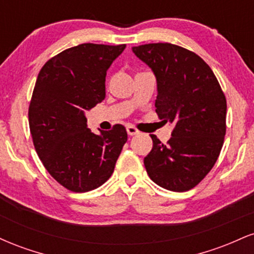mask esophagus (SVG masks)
I'll return each instance as SVG.
<instances>
[{
    "instance_id": "obj_1",
    "label": "esophagus",
    "mask_w": 254,
    "mask_h": 254,
    "mask_svg": "<svg viewBox=\"0 0 254 254\" xmlns=\"http://www.w3.org/2000/svg\"><path fill=\"white\" fill-rule=\"evenodd\" d=\"M127 135L129 136H135V135H138L139 131L136 129L135 127H132V125H129V127H127Z\"/></svg>"
}]
</instances>
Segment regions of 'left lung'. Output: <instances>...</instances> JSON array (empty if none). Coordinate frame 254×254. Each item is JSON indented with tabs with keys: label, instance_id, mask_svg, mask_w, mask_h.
Returning a JSON list of instances; mask_svg holds the SVG:
<instances>
[{
	"label": "left lung",
	"instance_id": "1",
	"mask_svg": "<svg viewBox=\"0 0 254 254\" xmlns=\"http://www.w3.org/2000/svg\"><path fill=\"white\" fill-rule=\"evenodd\" d=\"M157 82L156 113L173 124L166 144L150 135L148 176L170 191L193 189L216 162L226 135L227 101L216 76L198 55L170 43L133 46Z\"/></svg>",
	"mask_w": 254,
	"mask_h": 254
}]
</instances>
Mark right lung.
Instances as JSON below:
<instances>
[{
  "instance_id": "add662e5",
  "label": "right lung",
  "mask_w": 254,
  "mask_h": 254,
  "mask_svg": "<svg viewBox=\"0 0 254 254\" xmlns=\"http://www.w3.org/2000/svg\"><path fill=\"white\" fill-rule=\"evenodd\" d=\"M125 46L81 44L50 58L38 74L28 109L32 139L46 171L72 192L109 180L127 141L123 125L97 135L84 116L105 99L106 71Z\"/></svg>"
}]
</instances>
